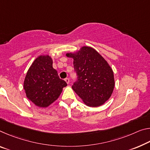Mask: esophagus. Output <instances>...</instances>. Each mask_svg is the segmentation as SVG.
<instances>
[{
	"mask_svg": "<svg viewBox=\"0 0 150 150\" xmlns=\"http://www.w3.org/2000/svg\"><path fill=\"white\" fill-rule=\"evenodd\" d=\"M65 82H66L67 84L69 83L70 81H69V78H66V79H65Z\"/></svg>",
	"mask_w": 150,
	"mask_h": 150,
	"instance_id": "esophagus-1",
	"label": "esophagus"
}]
</instances>
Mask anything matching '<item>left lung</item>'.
I'll list each match as a JSON object with an SVG mask.
<instances>
[{
  "instance_id": "1",
  "label": "left lung",
  "mask_w": 150,
  "mask_h": 150,
  "mask_svg": "<svg viewBox=\"0 0 150 150\" xmlns=\"http://www.w3.org/2000/svg\"><path fill=\"white\" fill-rule=\"evenodd\" d=\"M73 59L77 79L72 89L89 107L100 106L112 94L115 81L111 67L98 52L83 47L77 53H67Z\"/></svg>"
}]
</instances>
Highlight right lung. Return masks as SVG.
Returning a JSON list of instances; mask_svg holds the SVG:
<instances>
[{
  "instance_id": "1",
  "label": "right lung",
  "mask_w": 150,
  "mask_h": 150,
  "mask_svg": "<svg viewBox=\"0 0 150 150\" xmlns=\"http://www.w3.org/2000/svg\"><path fill=\"white\" fill-rule=\"evenodd\" d=\"M67 85L53 68V60L49 55L39 56L35 59L24 81L27 98L41 108H47L57 100Z\"/></svg>"
}]
</instances>
